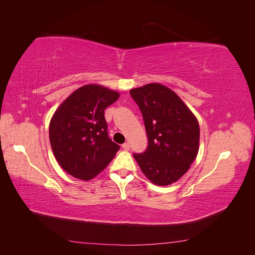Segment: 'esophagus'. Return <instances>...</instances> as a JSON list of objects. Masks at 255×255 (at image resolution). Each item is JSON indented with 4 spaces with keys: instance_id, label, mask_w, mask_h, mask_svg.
Returning <instances> with one entry per match:
<instances>
[{
    "instance_id": "esophagus-1",
    "label": "esophagus",
    "mask_w": 255,
    "mask_h": 255,
    "mask_svg": "<svg viewBox=\"0 0 255 255\" xmlns=\"http://www.w3.org/2000/svg\"><path fill=\"white\" fill-rule=\"evenodd\" d=\"M122 148L125 149V150H127V151L129 150V143L128 142H125V143L122 144Z\"/></svg>"
}]
</instances>
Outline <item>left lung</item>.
I'll return each instance as SVG.
<instances>
[{"mask_svg":"<svg viewBox=\"0 0 255 255\" xmlns=\"http://www.w3.org/2000/svg\"><path fill=\"white\" fill-rule=\"evenodd\" d=\"M142 114L148 148L133 154L141 171L167 186L187 172L199 151L200 128L195 115L174 91L152 83L129 90Z\"/></svg>","mask_w":255,"mask_h":255,"instance_id":"1","label":"left lung"}]
</instances>
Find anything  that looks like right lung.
Here are the masks:
<instances>
[{"mask_svg":"<svg viewBox=\"0 0 255 255\" xmlns=\"http://www.w3.org/2000/svg\"><path fill=\"white\" fill-rule=\"evenodd\" d=\"M119 96L100 85H85L72 92L53 115L49 135L54 156L76 179H94L120 149L109 137L104 117L106 107Z\"/></svg>","mask_w":255,"mask_h":255,"instance_id":"add662e5","label":"right lung"}]
</instances>
